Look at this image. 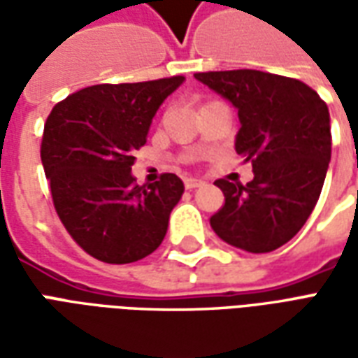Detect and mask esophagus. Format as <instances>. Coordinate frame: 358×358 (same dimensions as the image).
<instances>
[{
  "instance_id": "34e87169",
  "label": "esophagus",
  "mask_w": 358,
  "mask_h": 358,
  "mask_svg": "<svg viewBox=\"0 0 358 358\" xmlns=\"http://www.w3.org/2000/svg\"><path fill=\"white\" fill-rule=\"evenodd\" d=\"M205 182L199 178H186L184 180V186H186V189H195V187L203 186Z\"/></svg>"
}]
</instances>
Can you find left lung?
Instances as JSON below:
<instances>
[{
  "mask_svg": "<svg viewBox=\"0 0 358 358\" xmlns=\"http://www.w3.org/2000/svg\"><path fill=\"white\" fill-rule=\"evenodd\" d=\"M238 109L236 151L253 164L245 186L220 178L222 209L210 217L220 240L249 253L282 248L307 222L331 157L328 105L295 78L263 71L197 73Z\"/></svg>",
  "mask_w": 358,
  "mask_h": 358,
  "instance_id": "obj_1",
  "label": "left lung"
}]
</instances>
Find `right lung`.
<instances>
[{"instance_id": "right-lung-1", "label": "right lung", "mask_w": 358, "mask_h": 358, "mask_svg": "<svg viewBox=\"0 0 358 358\" xmlns=\"http://www.w3.org/2000/svg\"><path fill=\"white\" fill-rule=\"evenodd\" d=\"M184 80L90 86L57 103L45 120L40 153L53 205L66 232L97 261L134 263L164 240L184 182L166 172L138 186L132 164L157 109Z\"/></svg>"}]
</instances>
